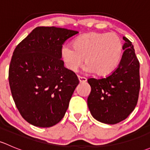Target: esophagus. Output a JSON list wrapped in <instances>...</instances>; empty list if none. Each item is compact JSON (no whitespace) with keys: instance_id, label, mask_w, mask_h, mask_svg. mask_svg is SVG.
<instances>
[{"instance_id":"34e87169","label":"esophagus","mask_w":150,"mask_h":150,"mask_svg":"<svg viewBox=\"0 0 150 150\" xmlns=\"http://www.w3.org/2000/svg\"><path fill=\"white\" fill-rule=\"evenodd\" d=\"M78 80H79L80 83H85L86 82V81H87V79H86V78H84V77H81V76H78Z\"/></svg>"}]
</instances>
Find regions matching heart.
Here are the masks:
<instances>
[{
  "instance_id": "b5f03b06",
  "label": "heart",
  "mask_w": 150,
  "mask_h": 150,
  "mask_svg": "<svg viewBox=\"0 0 150 150\" xmlns=\"http://www.w3.org/2000/svg\"><path fill=\"white\" fill-rule=\"evenodd\" d=\"M122 54V42L116 33L91 32L73 40L72 47L64 46L60 55L69 70L76 72L82 64L84 71L103 76L118 65Z\"/></svg>"
}]
</instances>
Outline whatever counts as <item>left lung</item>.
Instances as JSON below:
<instances>
[{
	"mask_svg": "<svg viewBox=\"0 0 150 150\" xmlns=\"http://www.w3.org/2000/svg\"><path fill=\"white\" fill-rule=\"evenodd\" d=\"M124 52L117 67L106 78H89L91 91L87 103L98 121L116 124L127 118L138 102L140 89L139 62L132 43L122 38Z\"/></svg>",
	"mask_w": 150,
	"mask_h": 150,
	"instance_id": "1",
	"label": "left lung"
}]
</instances>
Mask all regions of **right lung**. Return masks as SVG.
<instances>
[{
  "label": "right lung",
  "mask_w": 150,
  "mask_h": 150,
  "mask_svg": "<svg viewBox=\"0 0 150 150\" xmlns=\"http://www.w3.org/2000/svg\"><path fill=\"white\" fill-rule=\"evenodd\" d=\"M78 32L38 27L17 45L11 60L8 81L19 113L29 123L48 128L65 115L79 81L64 67L61 49Z\"/></svg>",
  "instance_id": "1"
}]
</instances>
